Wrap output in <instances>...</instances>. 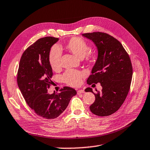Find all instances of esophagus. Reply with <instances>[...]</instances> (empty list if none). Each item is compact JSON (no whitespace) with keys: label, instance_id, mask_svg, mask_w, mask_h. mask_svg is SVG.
<instances>
[{"label":"esophagus","instance_id":"esophagus-1","mask_svg":"<svg viewBox=\"0 0 150 150\" xmlns=\"http://www.w3.org/2000/svg\"><path fill=\"white\" fill-rule=\"evenodd\" d=\"M85 93V91L83 89H79L77 91V95H81V94Z\"/></svg>","mask_w":150,"mask_h":150}]
</instances>
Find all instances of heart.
I'll use <instances>...</instances> for the list:
<instances>
[{
	"mask_svg": "<svg viewBox=\"0 0 150 150\" xmlns=\"http://www.w3.org/2000/svg\"><path fill=\"white\" fill-rule=\"evenodd\" d=\"M65 48L79 58L82 59L89 53V46L85 40L79 37L71 38L65 45ZM61 50L57 46L51 48L48 54V62L54 71H57L61 68ZM85 74L77 70L68 69L62 76L64 82L71 86L81 84L82 78Z\"/></svg>",
	"mask_w": 150,
	"mask_h": 150,
	"instance_id": "1",
	"label": "heart"
}]
</instances>
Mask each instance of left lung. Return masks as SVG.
Masks as SVG:
<instances>
[{"mask_svg":"<svg viewBox=\"0 0 150 150\" xmlns=\"http://www.w3.org/2000/svg\"><path fill=\"white\" fill-rule=\"evenodd\" d=\"M91 40L98 49V58L87 80L88 84L100 83L102 92L94 93L95 101L89 107L91 112L98 116H107L120 109L129 92L133 69L129 55L116 38L104 33L82 34Z\"/></svg>","mask_w":150,"mask_h":150,"instance_id":"1","label":"left lung"}]
</instances>
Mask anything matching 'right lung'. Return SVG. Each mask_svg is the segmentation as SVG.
I'll use <instances>...</instances> for the list:
<instances>
[{
	"label": "right lung",
	"mask_w": 150,
	"mask_h": 150,
	"mask_svg": "<svg viewBox=\"0 0 150 150\" xmlns=\"http://www.w3.org/2000/svg\"><path fill=\"white\" fill-rule=\"evenodd\" d=\"M59 38H40L24 51L17 74V83L25 102L35 113L45 119L57 117L76 94L75 89L64 87L59 93H48L52 81L48 54Z\"/></svg>",
	"instance_id": "right-lung-1"
}]
</instances>
